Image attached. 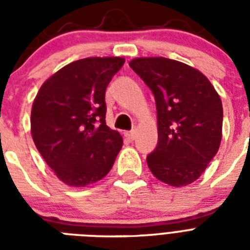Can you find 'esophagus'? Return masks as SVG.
Wrapping results in <instances>:
<instances>
[{
	"label": "esophagus",
	"instance_id": "1",
	"mask_svg": "<svg viewBox=\"0 0 250 250\" xmlns=\"http://www.w3.org/2000/svg\"><path fill=\"white\" fill-rule=\"evenodd\" d=\"M125 137L128 139V140H135V137H136V131L133 129V131H129V132H125Z\"/></svg>",
	"mask_w": 250,
	"mask_h": 250
}]
</instances>
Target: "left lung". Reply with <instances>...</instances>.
Returning <instances> with one entry per match:
<instances>
[{
    "label": "left lung",
    "instance_id": "obj_1",
    "mask_svg": "<svg viewBox=\"0 0 250 250\" xmlns=\"http://www.w3.org/2000/svg\"><path fill=\"white\" fill-rule=\"evenodd\" d=\"M129 67L156 98L158 144L146 157L148 167L168 186H188L201 176L221 145V97L202 72L179 61L143 57Z\"/></svg>",
    "mask_w": 250,
    "mask_h": 250
}]
</instances>
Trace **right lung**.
Masks as SVG:
<instances>
[{
    "label": "right lung",
    "mask_w": 250,
    "mask_h": 250,
    "mask_svg": "<svg viewBox=\"0 0 250 250\" xmlns=\"http://www.w3.org/2000/svg\"><path fill=\"white\" fill-rule=\"evenodd\" d=\"M125 63L121 57H90L53 74L37 92L31 133L57 178L70 187L101 180L123 145L106 125L105 92Z\"/></svg>",
    "instance_id": "1"
}]
</instances>
